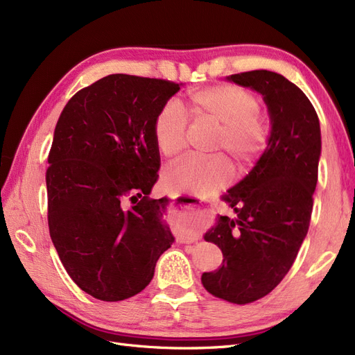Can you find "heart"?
I'll use <instances>...</instances> for the list:
<instances>
[{
  "label": "heart",
  "mask_w": 355,
  "mask_h": 355,
  "mask_svg": "<svg viewBox=\"0 0 355 355\" xmlns=\"http://www.w3.org/2000/svg\"><path fill=\"white\" fill-rule=\"evenodd\" d=\"M187 112L194 124L218 127L213 151L228 153L239 164L252 163L266 148L271 124L261 114V101L240 85H211L188 94ZM189 123L176 102H167L154 123V139L158 151L168 159L184 153ZM232 170L223 155L211 158H188L167 171L166 185L173 192L207 197L231 179Z\"/></svg>",
  "instance_id": "heart-1"
}]
</instances>
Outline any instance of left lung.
Returning a JSON list of instances; mask_svg holds the SVG:
<instances>
[{"instance_id":"8db88e82","label":"left lung","mask_w":355,"mask_h":355,"mask_svg":"<svg viewBox=\"0 0 355 355\" xmlns=\"http://www.w3.org/2000/svg\"><path fill=\"white\" fill-rule=\"evenodd\" d=\"M228 80L263 96L271 137L250 173L222 197L237 218L220 216L204 235L218 244L223 262L201 283L213 296L245 305L280 284L306 237L321 133L313 103L283 75L257 69Z\"/></svg>"}]
</instances>
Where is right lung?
Wrapping results in <instances>:
<instances>
[{
    "label": "right lung",
    "mask_w": 355,
    "mask_h": 355,
    "mask_svg": "<svg viewBox=\"0 0 355 355\" xmlns=\"http://www.w3.org/2000/svg\"><path fill=\"white\" fill-rule=\"evenodd\" d=\"M179 84L112 73L75 93L49 153L47 219L53 244L81 290L116 302L151 283L175 241L158 179L154 123Z\"/></svg>",
    "instance_id": "right-lung-1"
}]
</instances>
